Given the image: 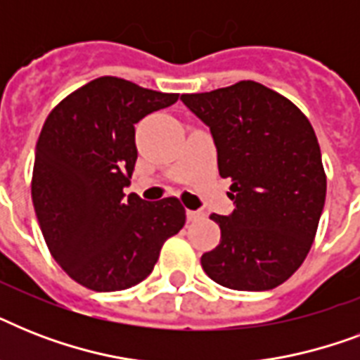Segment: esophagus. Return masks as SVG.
I'll list each match as a JSON object with an SVG mask.
<instances>
[{"instance_id": "34e87169", "label": "esophagus", "mask_w": 360, "mask_h": 360, "mask_svg": "<svg viewBox=\"0 0 360 360\" xmlns=\"http://www.w3.org/2000/svg\"><path fill=\"white\" fill-rule=\"evenodd\" d=\"M203 213L202 211H191V209H186V219L188 220H198L202 219Z\"/></svg>"}]
</instances>
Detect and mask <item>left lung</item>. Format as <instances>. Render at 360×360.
<instances>
[{
  "label": "left lung",
  "mask_w": 360,
  "mask_h": 360,
  "mask_svg": "<svg viewBox=\"0 0 360 360\" xmlns=\"http://www.w3.org/2000/svg\"><path fill=\"white\" fill-rule=\"evenodd\" d=\"M181 101L211 130L236 205L211 214L220 243L202 256L203 271L230 290H273L301 267L323 213L327 177L312 124L252 80Z\"/></svg>",
  "instance_id": "obj_1"
}]
</instances>
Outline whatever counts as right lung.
<instances>
[{"instance_id":"right-lung-1","label":"right lung","mask_w":360,"mask_h":360,"mask_svg":"<svg viewBox=\"0 0 360 360\" xmlns=\"http://www.w3.org/2000/svg\"><path fill=\"white\" fill-rule=\"evenodd\" d=\"M179 95L103 76L63 98L44 121L31 198L50 254L93 291H120L151 274L164 240L185 226L177 198L124 196L134 172V124Z\"/></svg>"}]
</instances>
